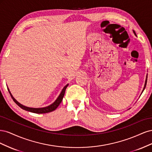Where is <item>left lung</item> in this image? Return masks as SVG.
<instances>
[{
  "mask_svg": "<svg viewBox=\"0 0 152 152\" xmlns=\"http://www.w3.org/2000/svg\"><path fill=\"white\" fill-rule=\"evenodd\" d=\"M134 31V34L136 35V33H135V31ZM147 78V77H146ZM146 82H147V79H146V81H145V87H144V89H143V90H142V91H144V89H145V87H146Z\"/></svg>",
  "mask_w": 152,
  "mask_h": 152,
  "instance_id": "obj_1",
  "label": "left lung"
}]
</instances>
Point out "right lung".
I'll list each match as a JSON object with an SVG mask.
<instances>
[{"label": "right lung", "instance_id": "right-lung-1", "mask_svg": "<svg viewBox=\"0 0 152 152\" xmlns=\"http://www.w3.org/2000/svg\"><path fill=\"white\" fill-rule=\"evenodd\" d=\"M68 84L66 85L65 87H64V88L63 89L61 93L59 94V96H58V98L56 99V100L55 101V102L51 104L50 105L48 106V107H44V108H29V107H26L25 106L22 105L21 104H20V103H18L17 101L13 98V96H12V94H11L10 90L8 89L9 91V93H10L12 99H13L14 102H15V103H16V104H18V106L20 108H21L22 109H23L25 110H26V111H28V112H31L32 113H49L50 112H53L54 110H56L58 107L59 106V104L61 103V102H62L63 100V98L64 96V94H65V90L66 89V87L68 86Z\"/></svg>", "mask_w": 152, "mask_h": 152}]
</instances>
